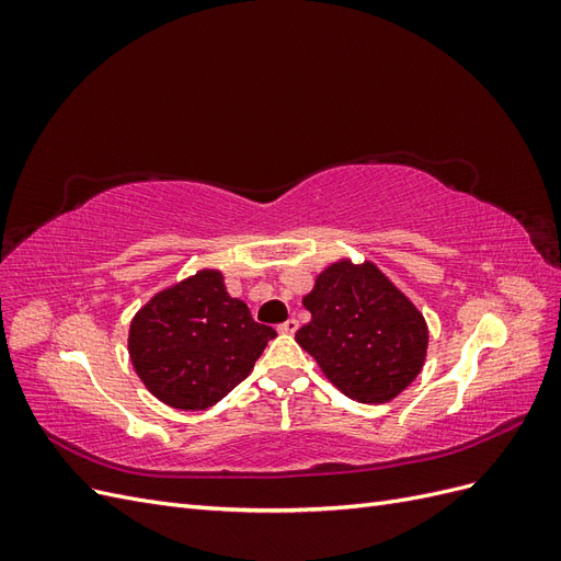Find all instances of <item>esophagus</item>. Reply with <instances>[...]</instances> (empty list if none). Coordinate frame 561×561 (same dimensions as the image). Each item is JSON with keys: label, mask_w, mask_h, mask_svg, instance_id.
<instances>
[{"label": "esophagus", "mask_w": 561, "mask_h": 561, "mask_svg": "<svg viewBox=\"0 0 561 561\" xmlns=\"http://www.w3.org/2000/svg\"><path fill=\"white\" fill-rule=\"evenodd\" d=\"M297 328H299V322H297L295 318H290V320L280 322V325H278V332H283V334H295V332H297Z\"/></svg>", "instance_id": "obj_1"}]
</instances>
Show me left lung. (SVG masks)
<instances>
[{"mask_svg": "<svg viewBox=\"0 0 561 561\" xmlns=\"http://www.w3.org/2000/svg\"><path fill=\"white\" fill-rule=\"evenodd\" d=\"M311 322L297 330L325 377L358 402H386L423 367L428 328L377 266L339 262L322 271L304 297Z\"/></svg>", "mask_w": 561, "mask_h": 561, "instance_id": "1", "label": "left lung"}]
</instances>
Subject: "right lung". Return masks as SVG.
Here are the masks:
<instances>
[{
    "label": "right lung",
    "instance_id": "right-lung-1",
    "mask_svg": "<svg viewBox=\"0 0 561 561\" xmlns=\"http://www.w3.org/2000/svg\"><path fill=\"white\" fill-rule=\"evenodd\" d=\"M276 330L229 297L217 271H201L147 301L130 322L135 371L175 410H208L239 386Z\"/></svg>",
    "mask_w": 561,
    "mask_h": 561
}]
</instances>
